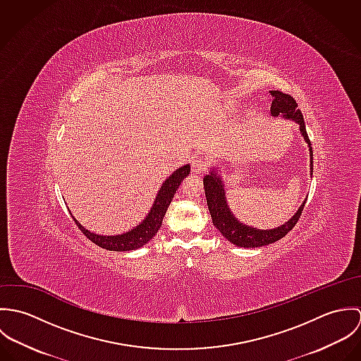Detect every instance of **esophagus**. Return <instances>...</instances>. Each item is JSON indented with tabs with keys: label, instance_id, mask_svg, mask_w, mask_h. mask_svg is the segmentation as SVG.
Here are the masks:
<instances>
[{
	"label": "esophagus",
	"instance_id": "obj_1",
	"mask_svg": "<svg viewBox=\"0 0 361 361\" xmlns=\"http://www.w3.org/2000/svg\"><path fill=\"white\" fill-rule=\"evenodd\" d=\"M190 166H192V172H193L195 175H203L207 168L206 162L203 161V158H196V159H193L192 164H190Z\"/></svg>",
	"mask_w": 361,
	"mask_h": 361
}]
</instances>
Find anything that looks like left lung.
I'll return each mask as SVG.
<instances>
[{"label": "left lung", "mask_w": 361, "mask_h": 361, "mask_svg": "<svg viewBox=\"0 0 361 361\" xmlns=\"http://www.w3.org/2000/svg\"><path fill=\"white\" fill-rule=\"evenodd\" d=\"M271 96H272L271 115L274 118L281 116L283 119L293 121L299 125L300 133L309 146L310 175L312 176V147L306 132V125H305L302 111L298 108V103L295 102V99L289 94H285L278 90H271ZM203 183H204V192H206L207 206L209 209L214 226L222 233L224 238H226L232 245L238 247H249V249L262 247L282 239L299 221L303 207L307 200L306 199L302 203V206L298 208V211L283 225H279L272 229H257L255 226H249L240 222L235 216V214L231 211L225 196V183L222 180V175L218 165L215 164L209 165V172L204 176Z\"/></svg>", "instance_id": "1"}]
</instances>
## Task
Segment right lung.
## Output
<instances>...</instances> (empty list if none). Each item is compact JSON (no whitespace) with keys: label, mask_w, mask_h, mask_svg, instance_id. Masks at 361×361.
<instances>
[{"label":"right lung","mask_w":361,"mask_h":361,"mask_svg":"<svg viewBox=\"0 0 361 361\" xmlns=\"http://www.w3.org/2000/svg\"><path fill=\"white\" fill-rule=\"evenodd\" d=\"M190 173V165H182L176 171H173L161 185L157 196H155L154 203L147 212L146 218L140 221L136 226L129 229L128 232H123L121 235H99L94 232H90L86 229L72 214V218L75 224L79 226V229L83 232L85 236H87L93 243L97 246L111 250V252H130L143 247L147 245L158 232V229L162 225L164 215L171 204L179 185L182 180Z\"/></svg>","instance_id":"1"}]
</instances>
